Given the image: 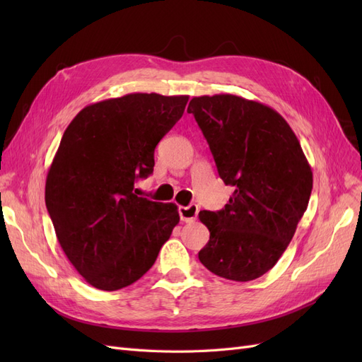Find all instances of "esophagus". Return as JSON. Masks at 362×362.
<instances>
[{
  "mask_svg": "<svg viewBox=\"0 0 362 362\" xmlns=\"http://www.w3.org/2000/svg\"><path fill=\"white\" fill-rule=\"evenodd\" d=\"M180 217L182 222H194V218L198 217V213H199V208L196 204H190L189 206H180Z\"/></svg>",
  "mask_w": 362,
  "mask_h": 362,
  "instance_id": "obj_1",
  "label": "esophagus"
}]
</instances>
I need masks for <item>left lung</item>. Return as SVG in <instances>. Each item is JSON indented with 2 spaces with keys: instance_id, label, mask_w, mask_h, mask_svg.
<instances>
[{
  "instance_id": "1",
  "label": "left lung",
  "mask_w": 362,
  "mask_h": 362,
  "mask_svg": "<svg viewBox=\"0 0 362 362\" xmlns=\"http://www.w3.org/2000/svg\"><path fill=\"white\" fill-rule=\"evenodd\" d=\"M198 122L218 177L234 193L221 211H201L210 240L199 261L217 276L246 282L276 264L313 190V172L298 137L273 108L221 93L194 96Z\"/></svg>"
}]
</instances>
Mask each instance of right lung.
<instances>
[{
    "instance_id": "obj_1",
    "label": "right lung",
    "mask_w": 362,
    "mask_h": 362,
    "mask_svg": "<svg viewBox=\"0 0 362 362\" xmlns=\"http://www.w3.org/2000/svg\"><path fill=\"white\" fill-rule=\"evenodd\" d=\"M189 96L129 93L84 107L48 170L45 202L59 243L92 287L131 286L154 264L178 225V206L134 193L154 170L158 141Z\"/></svg>"
}]
</instances>
